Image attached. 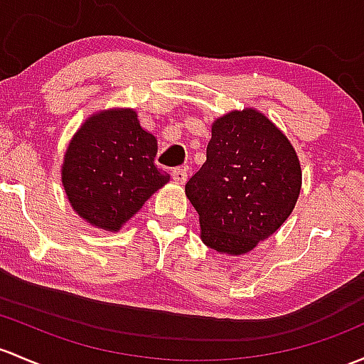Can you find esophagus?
Returning a JSON list of instances; mask_svg holds the SVG:
<instances>
[{
  "label": "esophagus",
  "instance_id": "esophagus-1",
  "mask_svg": "<svg viewBox=\"0 0 364 364\" xmlns=\"http://www.w3.org/2000/svg\"><path fill=\"white\" fill-rule=\"evenodd\" d=\"M172 179H174L176 183H179V185H183V183L188 179V172H186V169H183V167H176V169L172 171Z\"/></svg>",
  "mask_w": 364,
  "mask_h": 364
}]
</instances>
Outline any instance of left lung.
<instances>
[{"label":"left lung","mask_w":364,"mask_h":364,"mask_svg":"<svg viewBox=\"0 0 364 364\" xmlns=\"http://www.w3.org/2000/svg\"><path fill=\"white\" fill-rule=\"evenodd\" d=\"M300 190L291 141L256 108L233 109L213 122L208 159L185 186L202 242L230 256L246 255L277 232Z\"/></svg>","instance_id":"left-lung-1"}]
</instances>
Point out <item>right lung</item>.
<instances>
[{
	"label": "right lung",
	"instance_id": "obj_1",
	"mask_svg": "<svg viewBox=\"0 0 364 364\" xmlns=\"http://www.w3.org/2000/svg\"><path fill=\"white\" fill-rule=\"evenodd\" d=\"M156 137L136 109L92 113L64 153L60 181L73 211L92 227L118 232L171 176L155 166Z\"/></svg>",
	"mask_w": 364,
	"mask_h": 364
}]
</instances>
